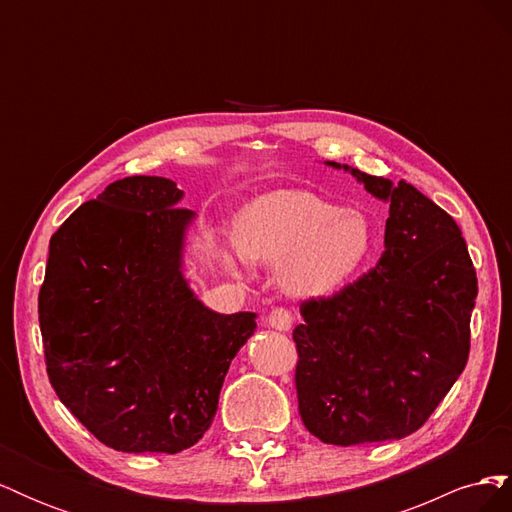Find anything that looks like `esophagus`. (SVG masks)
Wrapping results in <instances>:
<instances>
[{"label": "esophagus", "instance_id": "obj_1", "mask_svg": "<svg viewBox=\"0 0 512 512\" xmlns=\"http://www.w3.org/2000/svg\"><path fill=\"white\" fill-rule=\"evenodd\" d=\"M267 324H269L271 329H275V331H290V327H292V314L288 312V309H284V307H277V309H273V312L269 314Z\"/></svg>", "mask_w": 512, "mask_h": 512}]
</instances>
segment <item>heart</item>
Masks as SVG:
<instances>
[{
    "mask_svg": "<svg viewBox=\"0 0 512 512\" xmlns=\"http://www.w3.org/2000/svg\"><path fill=\"white\" fill-rule=\"evenodd\" d=\"M374 230L363 211L342 209L312 192L277 190L247 203L235 218V245H220V265H277L290 297L316 299L342 288L363 267Z\"/></svg>",
    "mask_w": 512,
    "mask_h": 512,
    "instance_id": "obj_1",
    "label": "heart"
}]
</instances>
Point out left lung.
I'll return each instance as SVG.
<instances>
[{"label":"left lung","mask_w":512,"mask_h":512,"mask_svg":"<svg viewBox=\"0 0 512 512\" xmlns=\"http://www.w3.org/2000/svg\"><path fill=\"white\" fill-rule=\"evenodd\" d=\"M350 173L389 205L384 254L359 282L301 305L297 395L324 444L401 440L451 391L470 352L476 271L455 220L414 185Z\"/></svg>","instance_id":"left-lung-1"}]
</instances>
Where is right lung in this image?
<instances>
[{
  "label": "right lung",
  "instance_id": "obj_1",
  "mask_svg": "<svg viewBox=\"0 0 512 512\" xmlns=\"http://www.w3.org/2000/svg\"><path fill=\"white\" fill-rule=\"evenodd\" d=\"M173 179L126 177L81 205L49 243L38 297L57 397L123 453L175 455L209 429L256 314H218L185 277L196 213Z\"/></svg>",
  "mask_w": 512,
  "mask_h": 512
}]
</instances>
